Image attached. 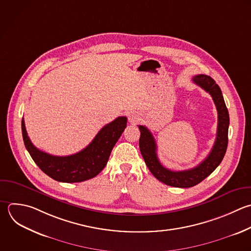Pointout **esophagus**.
<instances>
[{
    "instance_id": "esophagus-1",
    "label": "esophagus",
    "mask_w": 251,
    "mask_h": 251,
    "mask_svg": "<svg viewBox=\"0 0 251 251\" xmlns=\"http://www.w3.org/2000/svg\"><path fill=\"white\" fill-rule=\"evenodd\" d=\"M128 120H129V122L130 123H132V124H134V123H136L139 119H138V117L137 116H135V115H129V117H128Z\"/></svg>"
}]
</instances>
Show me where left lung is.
Wrapping results in <instances>:
<instances>
[{
	"label": "left lung",
	"instance_id": "8db88e82",
	"mask_svg": "<svg viewBox=\"0 0 251 251\" xmlns=\"http://www.w3.org/2000/svg\"><path fill=\"white\" fill-rule=\"evenodd\" d=\"M192 81L212 96L218 112V128L214 146L209 155L198 166L185 171H171L165 168L158 159L157 144L152 133L146 126H138L140 130L139 148L149 171L163 183L175 187H191L201 182L220 165L227 146L229 118L219 85L212 77L205 75L193 76Z\"/></svg>",
	"mask_w": 251,
	"mask_h": 251
}]
</instances>
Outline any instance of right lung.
Returning a JSON list of instances; mask_svg holds the SVG:
<instances>
[{"label": "right lung", "mask_w": 251, "mask_h": 251, "mask_svg": "<svg viewBox=\"0 0 251 251\" xmlns=\"http://www.w3.org/2000/svg\"><path fill=\"white\" fill-rule=\"evenodd\" d=\"M126 117H119L100 129L83 150L70 156H53L36 148L22 121L25 145L36 165L50 177L61 182H80L96 176L107 165L110 154L126 127Z\"/></svg>", "instance_id": "1"}]
</instances>
